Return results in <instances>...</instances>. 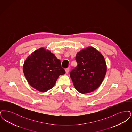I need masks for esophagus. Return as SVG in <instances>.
<instances>
[{
    "instance_id": "obj_1",
    "label": "esophagus",
    "mask_w": 132,
    "mask_h": 132,
    "mask_svg": "<svg viewBox=\"0 0 132 132\" xmlns=\"http://www.w3.org/2000/svg\"><path fill=\"white\" fill-rule=\"evenodd\" d=\"M70 71V68H67L65 69V72L66 73H68Z\"/></svg>"
}]
</instances>
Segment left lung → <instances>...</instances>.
<instances>
[{
    "instance_id": "1",
    "label": "left lung",
    "mask_w": 132,
    "mask_h": 132,
    "mask_svg": "<svg viewBox=\"0 0 132 132\" xmlns=\"http://www.w3.org/2000/svg\"><path fill=\"white\" fill-rule=\"evenodd\" d=\"M77 66L70 73L76 89L80 93L92 92L100 87L106 73L104 57L93 47L78 52Z\"/></svg>"
}]
</instances>
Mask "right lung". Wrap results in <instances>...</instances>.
I'll use <instances>...</instances> for the list:
<instances>
[{"label":"right lung","instance_id":"obj_1","mask_svg":"<svg viewBox=\"0 0 132 132\" xmlns=\"http://www.w3.org/2000/svg\"><path fill=\"white\" fill-rule=\"evenodd\" d=\"M23 72L31 87L42 92L53 88L59 76L65 73L60 60L44 48L35 51L26 59Z\"/></svg>","mask_w":132,"mask_h":132}]
</instances>
